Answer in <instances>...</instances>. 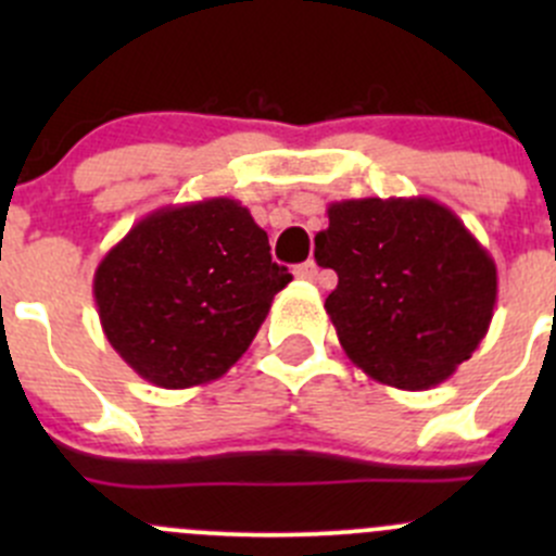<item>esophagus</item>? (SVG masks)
<instances>
[{
	"instance_id": "1",
	"label": "esophagus",
	"mask_w": 556,
	"mask_h": 556,
	"mask_svg": "<svg viewBox=\"0 0 556 556\" xmlns=\"http://www.w3.org/2000/svg\"><path fill=\"white\" fill-rule=\"evenodd\" d=\"M295 277L299 279H306V282H314V279L319 277V266L314 261H306L301 263L299 268H295Z\"/></svg>"
}]
</instances>
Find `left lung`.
Returning <instances> with one entry per match:
<instances>
[{"label": "left lung", "instance_id": "left-lung-1", "mask_svg": "<svg viewBox=\"0 0 556 556\" xmlns=\"http://www.w3.org/2000/svg\"><path fill=\"white\" fill-rule=\"evenodd\" d=\"M314 261L339 277L325 312L346 357L382 384H441L490 330L495 261L433 199L333 201Z\"/></svg>", "mask_w": 556, "mask_h": 556}]
</instances>
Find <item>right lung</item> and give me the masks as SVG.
<instances>
[{"mask_svg": "<svg viewBox=\"0 0 556 556\" xmlns=\"http://www.w3.org/2000/svg\"><path fill=\"white\" fill-rule=\"evenodd\" d=\"M293 279L239 201L164 206L99 263L93 299L112 350L166 390L220 379Z\"/></svg>", "mask_w": 556, "mask_h": 556, "instance_id": "obj_1", "label": "right lung"}]
</instances>
